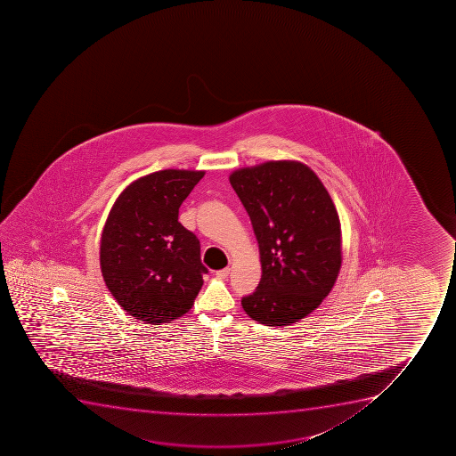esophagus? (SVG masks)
Wrapping results in <instances>:
<instances>
[{
  "label": "esophagus",
  "mask_w": 456,
  "mask_h": 456,
  "mask_svg": "<svg viewBox=\"0 0 456 456\" xmlns=\"http://www.w3.org/2000/svg\"><path fill=\"white\" fill-rule=\"evenodd\" d=\"M216 278L218 280H225L227 276L231 275V269L229 267H225V269H221V271L216 272Z\"/></svg>",
  "instance_id": "obj_1"
}]
</instances>
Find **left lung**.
<instances>
[{"mask_svg":"<svg viewBox=\"0 0 456 456\" xmlns=\"http://www.w3.org/2000/svg\"><path fill=\"white\" fill-rule=\"evenodd\" d=\"M257 238L262 280L242 298L249 318L285 327L329 296L342 266V229L331 196L298 160H269L229 175Z\"/></svg>","mask_w":456,"mask_h":456,"instance_id":"8db88e82","label":"left lung"}]
</instances>
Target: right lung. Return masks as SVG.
<instances>
[{
	"instance_id": "add662e5",
	"label": "right lung",
	"mask_w": 456,
	"mask_h": 456,
	"mask_svg": "<svg viewBox=\"0 0 456 456\" xmlns=\"http://www.w3.org/2000/svg\"><path fill=\"white\" fill-rule=\"evenodd\" d=\"M205 171L163 169L132 181L110 209L100 265L116 302L135 320L160 325L193 306L207 267L178 209Z\"/></svg>"
}]
</instances>
